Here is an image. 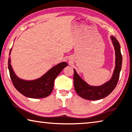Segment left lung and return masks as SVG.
Listing matches in <instances>:
<instances>
[{
    "label": "left lung",
    "mask_w": 132,
    "mask_h": 132,
    "mask_svg": "<svg viewBox=\"0 0 132 132\" xmlns=\"http://www.w3.org/2000/svg\"><path fill=\"white\" fill-rule=\"evenodd\" d=\"M116 51V68L111 79L101 86H91L82 80L74 70L73 82L77 93L83 99L96 101L105 98L111 93L117 84L122 66V55L120 45L114 36L111 37Z\"/></svg>",
    "instance_id": "1"
}]
</instances>
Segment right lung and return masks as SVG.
Segmentation results:
<instances>
[{
	"label": "right lung",
	"mask_w": 132,
	"mask_h": 132,
	"mask_svg": "<svg viewBox=\"0 0 132 132\" xmlns=\"http://www.w3.org/2000/svg\"><path fill=\"white\" fill-rule=\"evenodd\" d=\"M10 53L11 50L10 54ZM67 66L68 63L65 62L60 63L52 68L40 78L33 81H26L16 77L11 67L10 59L8 60L10 78L15 88L26 97L33 99H40L49 96L53 90L55 79Z\"/></svg>",
	"instance_id": "add662e5"
}]
</instances>
